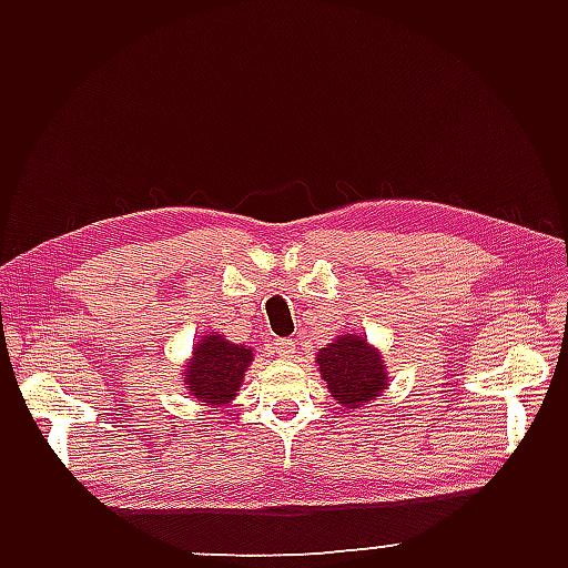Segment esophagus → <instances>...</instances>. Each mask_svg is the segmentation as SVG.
Here are the masks:
<instances>
[{
    "instance_id": "obj_1",
    "label": "esophagus",
    "mask_w": 568,
    "mask_h": 568,
    "mask_svg": "<svg viewBox=\"0 0 568 568\" xmlns=\"http://www.w3.org/2000/svg\"><path fill=\"white\" fill-rule=\"evenodd\" d=\"M271 348L277 356L293 358L295 356V339H291V336H277V339H273Z\"/></svg>"
}]
</instances>
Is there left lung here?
I'll return each instance as SVG.
<instances>
[{
  "instance_id": "left-lung-1",
  "label": "left lung",
  "mask_w": 568,
  "mask_h": 568,
  "mask_svg": "<svg viewBox=\"0 0 568 568\" xmlns=\"http://www.w3.org/2000/svg\"><path fill=\"white\" fill-rule=\"evenodd\" d=\"M317 364L332 395L348 409L373 400L388 385L383 361L364 336H339L327 348H320Z\"/></svg>"
}]
</instances>
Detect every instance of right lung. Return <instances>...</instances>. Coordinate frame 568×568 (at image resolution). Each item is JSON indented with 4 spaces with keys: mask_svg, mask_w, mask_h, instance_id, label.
I'll return each instance as SVG.
<instances>
[{
    "mask_svg": "<svg viewBox=\"0 0 568 568\" xmlns=\"http://www.w3.org/2000/svg\"><path fill=\"white\" fill-rule=\"evenodd\" d=\"M251 361V348L229 344L222 339V334H207L195 346V356L187 366L185 388L202 403L226 405L236 395Z\"/></svg>",
    "mask_w": 568,
    "mask_h": 568,
    "instance_id": "obj_1",
    "label": "right lung"
}]
</instances>
